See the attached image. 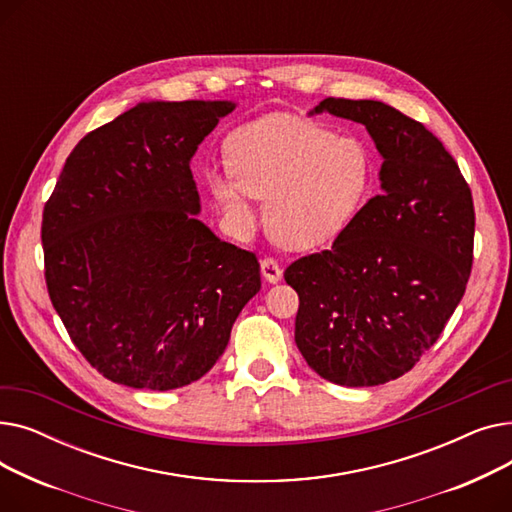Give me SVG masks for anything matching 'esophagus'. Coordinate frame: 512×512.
Segmentation results:
<instances>
[{
  "mask_svg": "<svg viewBox=\"0 0 512 512\" xmlns=\"http://www.w3.org/2000/svg\"><path fill=\"white\" fill-rule=\"evenodd\" d=\"M282 274H284L282 265H280L274 257H265V259L261 261V276H263L267 282H270V284L280 282V280H282Z\"/></svg>",
  "mask_w": 512,
  "mask_h": 512,
  "instance_id": "1",
  "label": "esophagus"
}]
</instances>
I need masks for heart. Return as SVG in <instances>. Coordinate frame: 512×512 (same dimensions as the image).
I'll return each mask as SVG.
<instances>
[{
    "label": "heart",
    "instance_id": "obj_1",
    "mask_svg": "<svg viewBox=\"0 0 512 512\" xmlns=\"http://www.w3.org/2000/svg\"><path fill=\"white\" fill-rule=\"evenodd\" d=\"M232 176L211 174L213 197L228 220L251 230V197L280 245L297 251L338 238L363 207L373 178L367 147L299 116H267L236 130L226 145Z\"/></svg>",
    "mask_w": 512,
    "mask_h": 512
}]
</instances>
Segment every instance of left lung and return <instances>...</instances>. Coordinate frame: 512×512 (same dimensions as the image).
Returning a JSON list of instances; mask_svg holds the SVG:
<instances>
[{
  "instance_id": "left-lung-1",
  "label": "left lung",
  "mask_w": 512,
  "mask_h": 512,
  "mask_svg": "<svg viewBox=\"0 0 512 512\" xmlns=\"http://www.w3.org/2000/svg\"><path fill=\"white\" fill-rule=\"evenodd\" d=\"M359 122L384 157L382 193L332 249L290 263L307 365L340 386H380L415 367L461 303L473 265L471 188L421 122L373 99L328 97L313 112Z\"/></svg>"
}]
</instances>
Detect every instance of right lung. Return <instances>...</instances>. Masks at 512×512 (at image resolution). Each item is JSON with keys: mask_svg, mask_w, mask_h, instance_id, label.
Returning <instances> with one entry per match:
<instances>
[{"mask_svg": "<svg viewBox=\"0 0 512 512\" xmlns=\"http://www.w3.org/2000/svg\"><path fill=\"white\" fill-rule=\"evenodd\" d=\"M234 107L134 105L80 139L45 203L51 305L107 380L159 392L197 382L261 288L255 253L197 220L191 157Z\"/></svg>", "mask_w": 512, "mask_h": 512, "instance_id": "add662e5", "label": "right lung"}]
</instances>
